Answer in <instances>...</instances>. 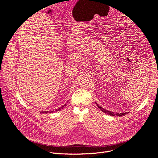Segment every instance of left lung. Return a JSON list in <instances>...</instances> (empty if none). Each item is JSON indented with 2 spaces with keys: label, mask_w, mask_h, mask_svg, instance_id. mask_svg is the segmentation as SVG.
Here are the masks:
<instances>
[{
  "label": "left lung",
  "mask_w": 158,
  "mask_h": 158,
  "mask_svg": "<svg viewBox=\"0 0 158 158\" xmlns=\"http://www.w3.org/2000/svg\"><path fill=\"white\" fill-rule=\"evenodd\" d=\"M96 104H97V106H98V107L102 111V112H104V113H106V114H109V115H110V116H124V115H126V114H127L128 112H121V113H114V112H111V111H109V110H106V109H104V108H102L101 106H99L97 103H96Z\"/></svg>",
  "instance_id": "obj_1"
}]
</instances>
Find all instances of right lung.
<instances>
[{"instance_id": "1", "label": "right lung", "mask_w": 158, "mask_h": 158, "mask_svg": "<svg viewBox=\"0 0 158 158\" xmlns=\"http://www.w3.org/2000/svg\"><path fill=\"white\" fill-rule=\"evenodd\" d=\"M65 105L66 104H64V106H62L61 107H60V108H59V109H56V110L55 111H58V110H60V109H63V107H64V106H65ZM54 112V110H52V111H42V112H40V113H48V112H49V113H51V112Z\"/></svg>"}]
</instances>
